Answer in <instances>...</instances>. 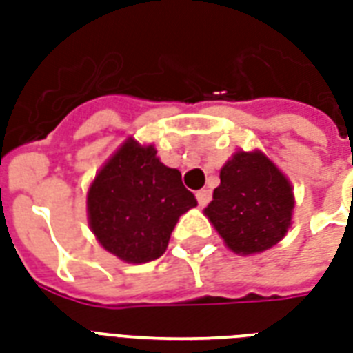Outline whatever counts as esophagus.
Returning a JSON list of instances; mask_svg holds the SVG:
<instances>
[{"instance_id": "1", "label": "esophagus", "mask_w": 353, "mask_h": 353, "mask_svg": "<svg viewBox=\"0 0 353 353\" xmlns=\"http://www.w3.org/2000/svg\"><path fill=\"white\" fill-rule=\"evenodd\" d=\"M196 200H199L200 206H206L208 202L212 200V191H210V189H200V191L196 192Z\"/></svg>"}]
</instances>
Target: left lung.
<instances>
[{"label":"left lung","mask_w":353,"mask_h":353,"mask_svg":"<svg viewBox=\"0 0 353 353\" xmlns=\"http://www.w3.org/2000/svg\"><path fill=\"white\" fill-rule=\"evenodd\" d=\"M219 177L204 215L230 252L263 253L288 234L295 208L293 187L263 151L238 149L223 164Z\"/></svg>","instance_id":"8db88e82"}]
</instances>
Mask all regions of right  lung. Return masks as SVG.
<instances>
[{
  "mask_svg": "<svg viewBox=\"0 0 353 353\" xmlns=\"http://www.w3.org/2000/svg\"><path fill=\"white\" fill-rule=\"evenodd\" d=\"M196 206L179 170L153 143L128 138L98 170L87 192L88 227L117 259L141 265L161 257L177 219Z\"/></svg>",
  "mask_w": 353,
  "mask_h": 353,
  "instance_id": "obj_1",
  "label": "right lung"
}]
</instances>
